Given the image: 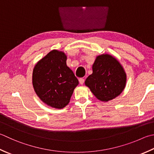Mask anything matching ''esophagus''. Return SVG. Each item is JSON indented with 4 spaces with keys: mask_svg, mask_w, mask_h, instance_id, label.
Segmentation results:
<instances>
[{
    "mask_svg": "<svg viewBox=\"0 0 154 154\" xmlns=\"http://www.w3.org/2000/svg\"><path fill=\"white\" fill-rule=\"evenodd\" d=\"M79 83L81 84V85H83L84 82H85V79H84L83 78H80V79H79Z\"/></svg>",
    "mask_w": 154,
    "mask_h": 154,
    "instance_id": "obj_1",
    "label": "esophagus"
}]
</instances>
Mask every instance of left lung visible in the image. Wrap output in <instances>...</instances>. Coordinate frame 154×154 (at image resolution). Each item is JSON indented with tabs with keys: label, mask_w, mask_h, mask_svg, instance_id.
I'll return each mask as SVG.
<instances>
[{
	"label": "left lung",
	"mask_w": 154,
	"mask_h": 154,
	"mask_svg": "<svg viewBox=\"0 0 154 154\" xmlns=\"http://www.w3.org/2000/svg\"><path fill=\"white\" fill-rule=\"evenodd\" d=\"M93 73L85 84L96 97L107 102L119 95L126 85V73L117 60L108 54L99 55L92 66Z\"/></svg>",
	"instance_id": "8db88e82"
}]
</instances>
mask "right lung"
<instances>
[{"label": "right lung", "instance_id": "obj_1", "mask_svg": "<svg viewBox=\"0 0 154 154\" xmlns=\"http://www.w3.org/2000/svg\"><path fill=\"white\" fill-rule=\"evenodd\" d=\"M67 55L53 50L35 65L32 85L41 100L56 109L67 105L79 81L67 67Z\"/></svg>", "mask_w": 154, "mask_h": 154}]
</instances>
